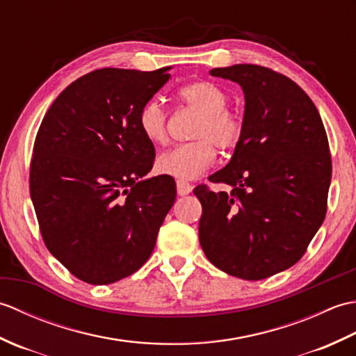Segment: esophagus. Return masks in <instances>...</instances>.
Segmentation results:
<instances>
[{"label":"esophagus","instance_id":"obj_1","mask_svg":"<svg viewBox=\"0 0 356 356\" xmlns=\"http://www.w3.org/2000/svg\"><path fill=\"white\" fill-rule=\"evenodd\" d=\"M176 186H177V194L179 195H186V194H190L193 191L191 184L185 182V180H180L179 179L177 182H176Z\"/></svg>","mask_w":356,"mask_h":356}]
</instances>
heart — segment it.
Masks as SVG:
<instances>
[{
	"label": "heart",
	"instance_id": "1",
	"mask_svg": "<svg viewBox=\"0 0 356 356\" xmlns=\"http://www.w3.org/2000/svg\"><path fill=\"white\" fill-rule=\"evenodd\" d=\"M177 96L188 110L200 115L193 130L194 142L182 143L157 157V170L176 179H195L216 162V148L229 151L241 142L246 130L245 116L228 108L229 95L209 81H194L179 88ZM140 133L154 145L168 142V113L151 99L139 111Z\"/></svg>",
	"mask_w": 356,
	"mask_h": 356
}]
</instances>
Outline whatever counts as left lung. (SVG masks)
Returning <instances> with one entry per match:
<instances>
[{"label": "left lung", "instance_id": "1", "mask_svg": "<svg viewBox=\"0 0 356 356\" xmlns=\"http://www.w3.org/2000/svg\"><path fill=\"white\" fill-rule=\"evenodd\" d=\"M245 92V136L231 162L209 176L232 186L197 185L199 238L226 274L263 280L305 255L327 211L329 140L311 97L284 74L255 64L213 69Z\"/></svg>", "mask_w": 356, "mask_h": 356}]
</instances>
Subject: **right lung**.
Listing matches in <instances>:
<instances>
[{
	"mask_svg": "<svg viewBox=\"0 0 356 356\" xmlns=\"http://www.w3.org/2000/svg\"><path fill=\"white\" fill-rule=\"evenodd\" d=\"M154 72L99 69L78 78L45 113L30 161V197L49 251L70 274L110 284L134 274L176 200L153 168L139 111L170 81Z\"/></svg>",
	"mask_w": 356,
	"mask_h": 356,
	"instance_id": "right-lung-1",
	"label": "right lung"
}]
</instances>
